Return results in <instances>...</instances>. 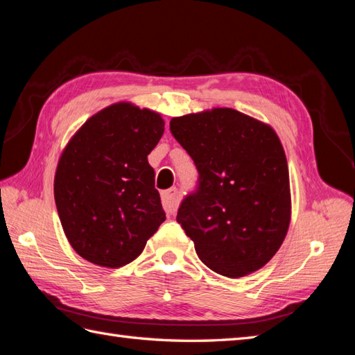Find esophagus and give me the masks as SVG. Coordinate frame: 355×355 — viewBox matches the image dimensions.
Segmentation results:
<instances>
[{"label": "esophagus", "instance_id": "esophagus-1", "mask_svg": "<svg viewBox=\"0 0 355 355\" xmlns=\"http://www.w3.org/2000/svg\"><path fill=\"white\" fill-rule=\"evenodd\" d=\"M162 200H163V206H164L166 212L171 215L177 212V207L180 205V198H178V191L175 189V187H172V189L163 192Z\"/></svg>", "mask_w": 355, "mask_h": 355}]
</instances>
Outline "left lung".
Returning <instances> with one entry per match:
<instances>
[{"instance_id":"8db88e82","label":"left lung","mask_w":355,"mask_h":355,"mask_svg":"<svg viewBox=\"0 0 355 355\" xmlns=\"http://www.w3.org/2000/svg\"><path fill=\"white\" fill-rule=\"evenodd\" d=\"M169 125L200 173L198 191L177 215L198 258L232 279L262 268L291 221L288 164L276 131L233 108L191 112Z\"/></svg>"}]
</instances>
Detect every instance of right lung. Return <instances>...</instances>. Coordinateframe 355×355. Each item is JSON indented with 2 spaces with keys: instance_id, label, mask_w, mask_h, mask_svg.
<instances>
[{
  "instance_id": "add662e5",
  "label": "right lung",
  "mask_w": 355,
  "mask_h": 355,
  "mask_svg": "<svg viewBox=\"0 0 355 355\" xmlns=\"http://www.w3.org/2000/svg\"><path fill=\"white\" fill-rule=\"evenodd\" d=\"M163 132L160 112L117 102L89 117L67 143L55 201L65 236L84 259L123 267L166 220L148 163Z\"/></svg>"
}]
</instances>
